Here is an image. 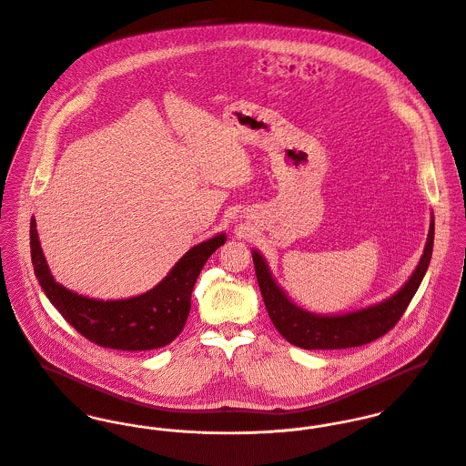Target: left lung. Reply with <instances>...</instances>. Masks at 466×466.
<instances>
[{
  "label": "left lung",
  "mask_w": 466,
  "mask_h": 466,
  "mask_svg": "<svg viewBox=\"0 0 466 466\" xmlns=\"http://www.w3.org/2000/svg\"><path fill=\"white\" fill-rule=\"evenodd\" d=\"M434 246V215H431L429 235L425 242L423 255L405 281L393 296L386 298L380 303L370 305L360 310L321 316L309 310H303L296 303L289 299L283 289L276 283L267 266L266 258L253 249V262L257 270V279L262 290V298L266 303L268 318L276 330L281 333L290 344L305 350H340V348H355L368 344L384 333L390 332L410 299L414 298L432 257Z\"/></svg>",
  "instance_id": "left-lung-1"
}]
</instances>
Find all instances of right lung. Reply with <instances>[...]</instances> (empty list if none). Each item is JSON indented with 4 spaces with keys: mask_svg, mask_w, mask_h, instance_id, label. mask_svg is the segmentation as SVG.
<instances>
[{
    "mask_svg": "<svg viewBox=\"0 0 466 466\" xmlns=\"http://www.w3.org/2000/svg\"><path fill=\"white\" fill-rule=\"evenodd\" d=\"M224 242L226 233H218L194 246L156 287L139 296L102 301L56 281L41 249L35 218L30 220L32 266L46 298L80 335L98 346L124 351L156 350L181 333L200 268Z\"/></svg>",
    "mask_w": 466,
    "mask_h": 466,
    "instance_id": "1",
    "label": "right lung"
}]
</instances>
